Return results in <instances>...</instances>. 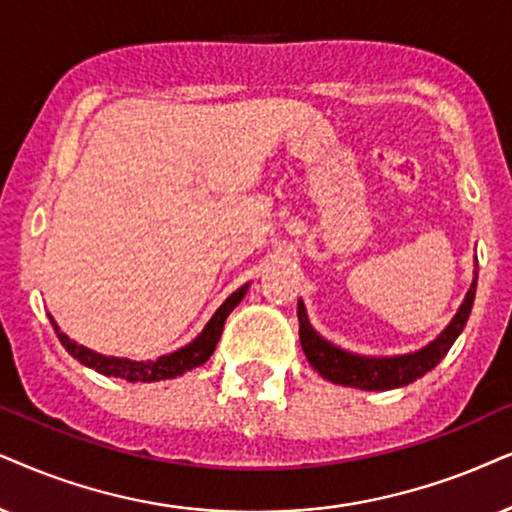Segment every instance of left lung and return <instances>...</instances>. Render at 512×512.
I'll return each instance as SVG.
<instances>
[{"mask_svg":"<svg viewBox=\"0 0 512 512\" xmlns=\"http://www.w3.org/2000/svg\"><path fill=\"white\" fill-rule=\"evenodd\" d=\"M477 288V271L472 278V286L465 293V300L449 326L437 335L430 345L411 354H399V357H361V354L345 352V349L335 347L333 342L323 340L314 331L312 323L307 319V309L304 302L297 300V321H300V342L302 352L309 364L321 378L331 380L335 385L357 387V390L368 392H385L397 390L413 383V380L423 378L425 373L432 371L439 361L446 357L451 345H454L458 335L463 333L465 323H468L472 300H475Z\"/></svg>","mask_w":512,"mask_h":512,"instance_id":"1","label":"left lung"}]
</instances>
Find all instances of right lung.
<instances>
[{
	"label": "right lung",
	"instance_id": "add662e5",
	"mask_svg": "<svg viewBox=\"0 0 512 512\" xmlns=\"http://www.w3.org/2000/svg\"><path fill=\"white\" fill-rule=\"evenodd\" d=\"M248 286L250 283H245V286L238 288L236 293L226 297L222 307L217 309L215 316H212L208 326L200 331L196 340H191L189 345L177 349V352L163 354V357L148 359V361L106 357V354H99L94 352V349H87L84 345H77L75 340H70L66 333H61V328H58V323L51 319V316L49 321L51 326H54L61 345L66 347L70 357H75L80 364L94 368V371L101 375H113V378L129 380V383H155V380H170V378H177V375H184L186 371H191V368L205 364V361L210 359V354L215 352L219 338H222L226 316L234 312L236 304L243 300L245 293H248Z\"/></svg>",
	"mask_w": 512,
	"mask_h": 512
}]
</instances>
